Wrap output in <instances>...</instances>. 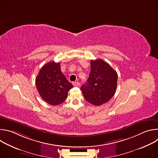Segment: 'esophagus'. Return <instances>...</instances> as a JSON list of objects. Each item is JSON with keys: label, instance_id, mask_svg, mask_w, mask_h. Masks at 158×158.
Wrapping results in <instances>:
<instances>
[{"label": "esophagus", "instance_id": "obj_1", "mask_svg": "<svg viewBox=\"0 0 158 158\" xmlns=\"http://www.w3.org/2000/svg\"><path fill=\"white\" fill-rule=\"evenodd\" d=\"M73 84L75 87H79L80 85V83L79 82H74Z\"/></svg>", "mask_w": 158, "mask_h": 158}]
</instances>
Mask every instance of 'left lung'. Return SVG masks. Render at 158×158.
Returning <instances> with one entry per match:
<instances>
[{"label":"left lung","mask_w":158,"mask_h":158,"mask_svg":"<svg viewBox=\"0 0 158 158\" xmlns=\"http://www.w3.org/2000/svg\"><path fill=\"white\" fill-rule=\"evenodd\" d=\"M118 74L102 59L91 61V72L85 84L81 89L85 100L94 106L109 101L115 94Z\"/></svg>","instance_id":"1"}]
</instances>
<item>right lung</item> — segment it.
I'll return each mask as SVG.
<instances>
[{
    "instance_id": "add662e5",
    "label": "right lung",
    "mask_w": 158,
    "mask_h": 158,
    "mask_svg": "<svg viewBox=\"0 0 158 158\" xmlns=\"http://www.w3.org/2000/svg\"><path fill=\"white\" fill-rule=\"evenodd\" d=\"M35 85L42 99L52 106L62 104L73 87L62 73L60 63L54 61L45 64L40 69L35 78Z\"/></svg>"
}]
</instances>
